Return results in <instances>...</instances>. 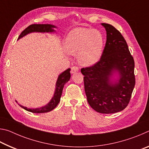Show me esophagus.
Segmentation results:
<instances>
[{
	"label": "esophagus",
	"instance_id": "obj_1",
	"mask_svg": "<svg viewBox=\"0 0 149 149\" xmlns=\"http://www.w3.org/2000/svg\"><path fill=\"white\" fill-rule=\"evenodd\" d=\"M78 71H79V68H78V66H76V65H75V66L72 67V68H71L72 74H74V73L77 72Z\"/></svg>",
	"mask_w": 149,
	"mask_h": 149
}]
</instances>
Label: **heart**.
Returning a JSON list of instances; mask_svg holds the SVG:
<instances>
[{"label":"heart","instance_id":"heart-1","mask_svg":"<svg viewBox=\"0 0 149 149\" xmlns=\"http://www.w3.org/2000/svg\"><path fill=\"white\" fill-rule=\"evenodd\" d=\"M104 39L97 29L77 27L68 35L65 49L69 54H78L81 64L89 66L99 61L101 56Z\"/></svg>","mask_w":149,"mask_h":149}]
</instances>
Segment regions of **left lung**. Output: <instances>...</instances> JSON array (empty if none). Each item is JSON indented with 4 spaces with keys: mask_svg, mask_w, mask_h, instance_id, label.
I'll use <instances>...</instances> for the list:
<instances>
[{
    "mask_svg": "<svg viewBox=\"0 0 149 149\" xmlns=\"http://www.w3.org/2000/svg\"><path fill=\"white\" fill-rule=\"evenodd\" d=\"M107 31V41L99 62L83 68L84 81L88 103L102 114H112L127 107L135 85V62L127 42L112 25L102 23ZM117 71L120 78L113 83L110 78Z\"/></svg>",
    "mask_w": 149,
    "mask_h": 149,
    "instance_id": "obj_1",
    "label": "left lung"
}]
</instances>
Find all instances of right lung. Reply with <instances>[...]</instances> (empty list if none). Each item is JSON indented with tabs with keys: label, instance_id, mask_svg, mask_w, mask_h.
<instances>
[{
	"label": "right lung",
	"instance_id": "obj_1",
	"mask_svg": "<svg viewBox=\"0 0 149 149\" xmlns=\"http://www.w3.org/2000/svg\"><path fill=\"white\" fill-rule=\"evenodd\" d=\"M54 27H56L50 24H32L30 25L27 27H26L23 31L21 33L18 37V39L23 37L25 35L31 32H53L54 30L53 29ZM70 69L68 68L65 70L62 74H60L58 80L56 81V90H55V93L54 95V97L50 100V102L45 107H43L40 108H35V109H29L27 107H24L23 106L19 105L22 108H23L27 111L31 112L33 113H45L51 111L56 107V106L58 104L60 97H61L62 90L64 88V85L68 81L71 77V74H70Z\"/></svg>",
	"mask_w": 149,
	"mask_h": 149
}]
</instances>
